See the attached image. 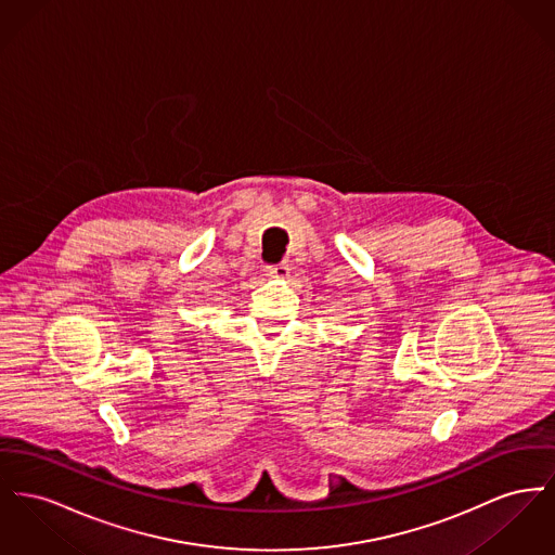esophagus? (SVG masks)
<instances>
[{
    "instance_id": "esophagus-1",
    "label": "esophagus",
    "mask_w": 555,
    "mask_h": 555,
    "mask_svg": "<svg viewBox=\"0 0 555 555\" xmlns=\"http://www.w3.org/2000/svg\"><path fill=\"white\" fill-rule=\"evenodd\" d=\"M266 272L272 279H287L289 276V266L287 263H270V266H266Z\"/></svg>"
}]
</instances>
